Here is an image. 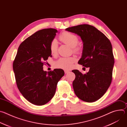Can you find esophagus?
I'll list each match as a JSON object with an SVG mask.
<instances>
[{
  "instance_id": "34e87169",
  "label": "esophagus",
  "mask_w": 127,
  "mask_h": 127,
  "mask_svg": "<svg viewBox=\"0 0 127 127\" xmlns=\"http://www.w3.org/2000/svg\"><path fill=\"white\" fill-rule=\"evenodd\" d=\"M64 72H65V74H67V73H69V72L70 71H69V70H64Z\"/></svg>"
}]
</instances>
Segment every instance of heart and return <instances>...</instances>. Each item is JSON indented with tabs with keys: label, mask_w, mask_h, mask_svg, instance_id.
<instances>
[{
	"label": "heart",
	"mask_w": 127,
	"mask_h": 127,
	"mask_svg": "<svg viewBox=\"0 0 127 127\" xmlns=\"http://www.w3.org/2000/svg\"><path fill=\"white\" fill-rule=\"evenodd\" d=\"M59 39L63 43L72 47L74 52L78 53L80 51L79 47L76 46L79 42L78 38L76 35L68 32H64L60 35ZM58 47L57 41L56 39L52 40L50 44V50L52 55H55L57 54ZM76 61L77 59L74 57H61L55 62L54 65L58 68L68 70L72 67Z\"/></svg>",
	"instance_id": "b5f03b06"
}]
</instances>
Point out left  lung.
<instances>
[{"mask_svg":"<svg viewBox=\"0 0 127 127\" xmlns=\"http://www.w3.org/2000/svg\"><path fill=\"white\" fill-rule=\"evenodd\" d=\"M66 31L79 35L83 43L79 64L89 71L83 74L78 70L72 71L75 74L73 87L76 95L87 102L101 98L110 87L115 63L110 41L93 26L83 24L66 29Z\"/></svg>","mask_w":127,"mask_h":127,"instance_id":"left-lung-1","label":"left lung"}]
</instances>
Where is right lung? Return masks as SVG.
<instances>
[{
  "mask_svg": "<svg viewBox=\"0 0 127 127\" xmlns=\"http://www.w3.org/2000/svg\"><path fill=\"white\" fill-rule=\"evenodd\" d=\"M58 32L50 28L32 34L21 44L13 63L18 89L27 100L35 105L45 104L53 98L58 81L64 75L61 69L47 72L43 67L52 56L50 44Z\"/></svg>",
  "mask_w": 127,
  "mask_h": 127,
  "instance_id": "add662e5",
  "label": "right lung"
}]
</instances>
